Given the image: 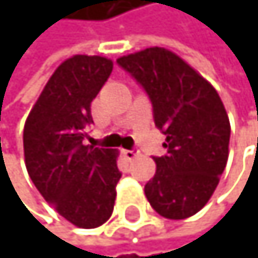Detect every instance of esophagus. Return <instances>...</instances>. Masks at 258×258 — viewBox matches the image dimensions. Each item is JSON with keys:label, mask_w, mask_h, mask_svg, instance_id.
<instances>
[{"label": "esophagus", "mask_w": 258, "mask_h": 258, "mask_svg": "<svg viewBox=\"0 0 258 258\" xmlns=\"http://www.w3.org/2000/svg\"><path fill=\"white\" fill-rule=\"evenodd\" d=\"M139 155H140V152H139V150H122V157L126 158L127 161L137 158Z\"/></svg>", "instance_id": "obj_1"}]
</instances>
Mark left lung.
Returning a JSON list of instances; mask_svg holds the SVG:
<instances>
[{
  "label": "left lung",
  "mask_w": 258,
  "mask_h": 258,
  "mask_svg": "<svg viewBox=\"0 0 258 258\" xmlns=\"http://www.w3.org/2000/svg\"><path fill=\"white\" fill-rule=\"evenodd\" d=\"M142 84L155 126L166 136L165 157L145 184L147 200L168 220H184L207 205L229 155V118L215 87L176 53L161 46L118 58Z\"/></svg>",
  "instance_id": "8db88e82"
}]
</instances>
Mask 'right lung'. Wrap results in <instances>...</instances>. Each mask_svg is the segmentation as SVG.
Listing matches in <instances>:
<instances>
[{
    "instance_id": "obj_1",
    "label": "right lung",
    "mask_w": 258,
    "mask_h": 258,
    "mask_svg": "<svg viewBox=\"0 0 258 258\" xmlns=\"http://www.w3.org/2000/svg\"><path fill=\"white\" fill-rule=\"evenodd\" d=\"M113 71L105 56L74 54L48 79L24 126V157L32 182L77 228L109 220L121 179L118 150L85 145L90 103Z\"/></svg>"
}]
</instances>
